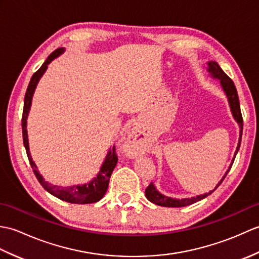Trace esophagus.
Here are the masks:
<instances>
[{"label":"esophagus","mask_w":259,"mask_h":259,"mask_svg":"<svg viewBox=\"0 0 259 259\" xmlns=\"http://www.w3.org/2000/svg\"><path fill=\"white\" fill-rule=\"evenodd\" d=\"M124 149L130 156H137L144 150V139L141 138L140 133L137 130L131 131L124 139Z\"/></svg>","instance_id":"obj_1"}]
</instances>
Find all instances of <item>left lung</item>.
<instances>
[{"label":"left lung","instance_id":"8db88e82","mask_svg":"<svg viewBox=\"0 0 259 259\" xmlns=\"http://www.w3.org/2000/svg\"><path fill=\"white\" fill-rule=\"evenodd\" d=\"M207 71L209 73H210V75L212 76L213 79H218L219 81H221V85L223 88L225 95H226V97L228 99L230 111H232L234 119L237 121V123H238L239 128H240V130H239V140H238L237 148H236L234 158H233L232 163H230V166L226 171V174H225V176L222 178V180L219 181L216 187H214L213 190L207 192V194L199 195V196L192 197V198H184V199H175V198H170V197H167V196L160 194V192L157 190L155 185L151 183L149 186L147 187V189L145 191L146 197L148 198V200H150L151 202L156 203V205H158V206H162V207H185V206L192 205V203L199 201V200L203 199V198H206L207 196L212 194V192L217 189V187H219V185L223 183V180L225 179V177H226L227 174L229 172V170H230V168H232L233 163H234L235 157H236V155H237V152L239 150L240 141H241V135H243V117H241V112H240V104H239L237 90H236V87L234 84L233 80L230 79L229 76L224 72V71L222 70L221 67H219V64L217 62L209 61Z\"/></svg>","mask_w":259,"mask_h":259}]
</instances>
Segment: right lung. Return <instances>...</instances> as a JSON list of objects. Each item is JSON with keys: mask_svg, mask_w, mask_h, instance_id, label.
Returning a JSON list of instances; mask_svg holds the SVG:
<instances>
[{"mask_svg": "<svg viewBox=\"0 0 259 259\" xmlns=\"http://www.w3.org/2000/svg\"><path fill=\"white\" fill-rule=\"evenodd\" d=\"M63 52H64L63 48H59L56 51H53L50 56L48 57L46 62L42 64V67L32 75L30 83L27 85L25 97H24L23 115H22V134H23V144L25 147L27 158H29L30 164L33 169V172H34L38 183L42 185L43 188H45L48 192H50L51 195L56 196L57 198H59V199L68 201L71 203H92L102 199L103 196L106 195L107 192L110 177H111L113 169L115 166H117V162H118V157H117V153H115L114 147L108 151V155L106 156V159H104V161L100 168V171H99V174L97 175V177L93 178L90 183L88 184L76 185L72 187H60V186L49 184L48 181L43 179L40 172L37 171L36 164L34 163V161H33L30 153L29 139H27V130H26V120H27V115H29V112H30L33 93L35 91L37 82L40 81L41 76L45 74L46 70L48 69L49 63H51V61H53L54 59L58 58L60 54H62Z\"/></svg>", "mask_w": 259, "mask_h": 259, "instance_id": "1", "label": "right lung"}]
</instances>
